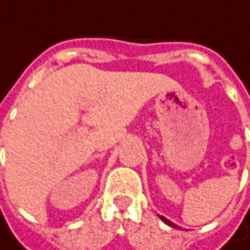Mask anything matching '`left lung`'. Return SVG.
<instances>
[{"label": "left lung", "mask_w": 250, "mask_h": 250, "mask_svg": "<svg viewBox=\"0 0 250 250\" xmlns=\"http://www.w3.org/2000/svg\"><path fill=\"white\" fill-rule=\"evenodd\" d=\"M159 218H161V220H162L163 222H165V224H166V225L171 226V228H179V226H178V225H175V224H174V222H171V221L167 220V218H165V217H163V215H159Z\"/></svg>", "instance_id": "1"}]
</instances>
